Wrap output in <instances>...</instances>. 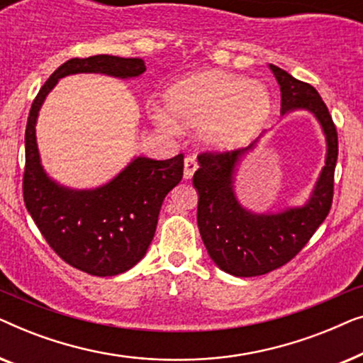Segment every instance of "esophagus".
Wrapping results in <instances>:
<instances>
[{
  "label": "esophagus",
  "instance_id": "esophagus-1",
  "mask_svg": "<svg viewBox=\"0 0 363 363\" xmlns=\"http://www.w3.org/2000/svg\"><path fill=\"white\" fill-rule=\"evenodd\" d=\"M196 168H198L196 158L193 155H188L185 158V178H186V180H190V178L193 177V173L196 172Z\"/></svg>",
  "mask_w": 363,
  "mask_h": 363
}]
</instances>
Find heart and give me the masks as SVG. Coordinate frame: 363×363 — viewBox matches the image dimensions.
<instances>
[{
    "label": "heart",
    "mask_w": 363,
    "mask_h": 363,
    "mask_svg": "<svg viewBox=\"0 0 363 363\" xmlns=\"http://www.w3.org/2000/svg\"><path fill=\"white\" fill-rule=\"evenodd\" d=\"M165 101L172 116L157 111V122L167 130H175V118L198 125V138L213 148L245 145L259 132L271 112L266 86L225 71L182 79L167 92Z\"/></svg>",
    "instance_id": "obj_1"
}]
</instances>
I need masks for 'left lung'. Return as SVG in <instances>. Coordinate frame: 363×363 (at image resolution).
<instances>
[{"mask_svg":"<svg viewBox=\"0 0 363 363\" xmlns=\"http://www.w3.org/2000/svg\"><path fill=\"white\" fill-rule=\"evenodd\" d=\"M281 87V113L304 108L314 113L327 140L325 167L304 206L256 215L236 200L233 173L240 158L256 145L230 152H203L193 175L198 190V230L208 255L228 274L252 277L267 274L289 262L307 245L329 215L334 198V172L339 140L329 108L311 84L269 64Z\"/></svg>","mask_w":363,"mask_h":363,"instance_id":"8db88e82","label":"left lung"}]
</instances>
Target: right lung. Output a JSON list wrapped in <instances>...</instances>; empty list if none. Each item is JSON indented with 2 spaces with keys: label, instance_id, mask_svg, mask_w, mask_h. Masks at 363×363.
Segmentation results:
<instances>
[{
  "label": "right lung",
  "instance_id": "add662e5",
  "mask_svg": "<svg viewBox=\"0 0 363 363\" xmlns=\"http://www.w3.org/2000/svg\"><path fill=\"white\" fill-rule=\"evenodd\" d=\"M77 72L128 79L145 72V64L138 57L99 54L69 59L51 74L29 111L23 196L44 240L61 259L87 274L116 276L145 256L162 203L183 177V153L168 160L137 157L96 190H69L52 182L41 167L34 127L44 99L59 79Z\"/></svg>",
  "mask_w": 363,
  "mask_h": 363
}]
</instances>
